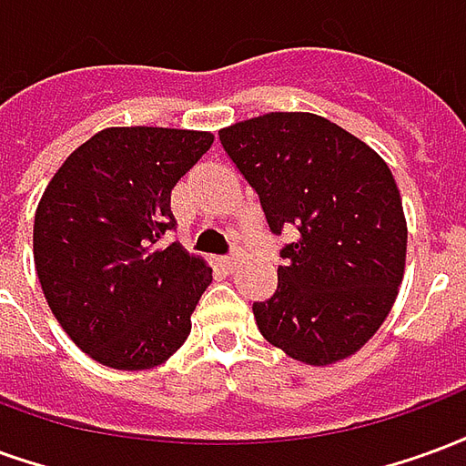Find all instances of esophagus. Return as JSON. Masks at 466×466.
<instances>
[{
	"instance_id": "esophagus-1",
	"label": "esophagus",
	"mask_w": 466,
	"mask_h": 466,
	"mask_svg": "<svg viewBox=\"0 0 466 466\" xmlns=\"http://www.w3.org/2000/svg\"><path fill=\"white\" fill-rule=\"evenodd\" d=\"M222 264H224V269H229V272L237 269V254H227V257L222 259Z\"/></svg>"
}]
</instances>
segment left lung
Instances as JSON below:
<instances>
[{
	"label": "left lung",
	"mask_w": 466,
	"mask_h": 466,
	"mask_svg": "<svg viewBox=\"0 0 466 466\" xmlns=\"http://www.w3.org/2000/svg\"><path fill=\"white\" fill-rule=\"evenodd\" d=\"M259 194L272 234L294 229L277 292L254 302L269 344L324 367L370 342L397 299L407 222L390 167L342 127L309 112H269L219 132Z\"/></svg>",
	"instance_id": "obj_1"
}]
</instances>
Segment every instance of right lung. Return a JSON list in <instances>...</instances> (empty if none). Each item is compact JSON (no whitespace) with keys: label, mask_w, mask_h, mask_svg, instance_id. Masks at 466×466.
I'll list each match as a JSON object with an SVG mask.
<instances>
[{"label":"right lung","mask_w":466,"mask_h":466,"mask_svg":"<svg viewBox=\"0 0 466 466\" xmlns=\"http://www.w3.org/2000/svg\"><path fill=\"white\" fill-rule=\"evenodd\" d=\"M209 132L109 127L66 157L35 214V264L72 342L112 370H152L179 350L212 269L172 242L174 184Z\"/></svg>","instance_id":"obj_1"}]
</instances>
